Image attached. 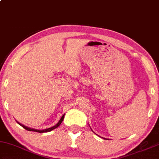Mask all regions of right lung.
Listing matches in <instances>:
<instances>
[{"label": "right lung", "instance_id": "1", "mask_svg": "<svg viewBox=\"0 0 159 159\" xmlns=\"http://www.w3.org/2000/svg\"><path fill=\"white\" fill-rule=\"evenodd\" d=\"M64 117H65V114L64 115H62V116L61 117V119H60V120L58 121V123L56 124L55 126H52V127H51V128H48V129H44V130H38V129H31V128H29V127H27V126H24V125H23V124H20L19 123V122H18V124H20V125L21 126H23V127L25 129H26V130H28V131H36V132H38V133H44V132H49V131H52V130H53V129H56L57 127H58V126H59L60 124H61V123H62V121H63V119H64Z\"/></svg>", "mask_w": 159, "mask_h": 159}]
</instances>
